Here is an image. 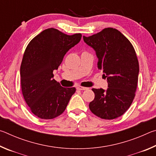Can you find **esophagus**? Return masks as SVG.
Segmentation results:
<instances>
[{"mask_svg":"<svg viewBox=\"0 0 156 156\" xmlns=\"http://www.w3.org/2000/svg\"><path fill=\"white\" fill-rule=\"evenodd\" d=\"M88 88L87 87H81V86H79L77 87V89H78V90H80V91H83V90H87Z\"/></svg>","mask_w":156,"mask_h":156,"instance_id":"obj_1","label":"esophagus"}]
</instances>
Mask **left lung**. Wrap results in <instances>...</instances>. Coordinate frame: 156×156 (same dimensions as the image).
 <instances>
[{
  "mask_svg": "<svg viewBox=\"0 0 156 156\" xmlns=\"http://www.w3.org/2000/svg\"><path fill=\"white\" fill-rule=\"evenodd\" d=\"M83 40L98 58V67L107 78L108 88L92 89L95 98L91 112L105 120L123 115L133 102L138 81L139 63L133 45L116 29L105 28Z\"/></svg>",
  "mask_w": 156,
  "mask_h": 156,
  "instance_id": "obj_1",
  "label": "left lung"
}]
</instances>
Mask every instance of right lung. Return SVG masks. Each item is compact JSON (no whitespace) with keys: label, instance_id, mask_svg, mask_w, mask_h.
Segmentation results:
<instances>
[{"label":"right lung","instance_id":"add662e5","mask_svg":"<svg viewBox=\"0 0 156 156\" xmlns=\"http://www.w3.org/2000/svg\"><path fill=\"white\" fill-rule=\"evenodd\" d=\"M81 34L67 35L54 28L31 40L20 65L22 94L31 112L41 119H53L64 112L76 88L62 87L53 72L69 50L80 42Z\"/></svg>","mask_w":156,"mask_h":156}]
</instances>
